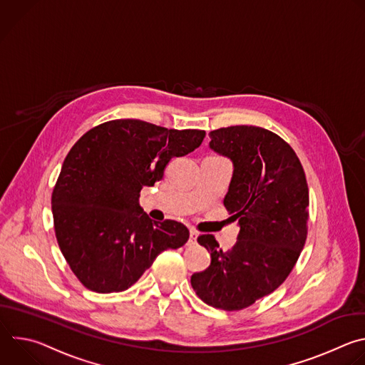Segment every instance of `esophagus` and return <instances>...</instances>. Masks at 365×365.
<instances>
[{
  "instance_id": "34e87169",
  "label": "esophagus",
  "mask_w": 365,
  "mask_h": 365,
  "mask_svg": "<svg viewBox=\"0 0 365 365\" xmlns=\"http://www.w3.org/2000/svg\"><path fill=\"white\" fill-rule=\"evenodd\" d=\"M196 240H197V232H196L195 230H190V232H189V240H187V245H189V247L195 245V244H196Z\"/></svg>"
}]
</instances>
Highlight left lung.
Returning <instances> with one entry per match:
<instances>
[{
  "label": "left lung",
  "mask_w": 365,
  "mask_h": 365,
  "mask_svg": "<svg viewBox=\"0 0 365 365\" xmlns=\"http://www.w3.org/2000/svg\"><path fill=\"white\" fill-rule=\"evenodd\" d=\"M210 137V148L232 163L224 205L240 232L227 252L214 235L197 238L211 264L190 283L206 304L240 310L274 292L296 264L307 234L309 189L296 153L277 134L234 125Z\"/></svg>",
  "instance_id": "left-lung-1"
}]
</instances>
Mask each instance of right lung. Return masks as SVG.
<instances>
[{
	"mask_svg": "<svg viewBox=\"0 0 365 365\" xmlns=\"http://www.w3.org/2000/svg\"><path fill=\"white\" fill-rule=\"evenodd\" d=\"M202 130L140 120L103 123L71 148L51 195L56 238L81 283L96 293L131 287L160 252L189 240L176 221H151L140 190L163 179L173 158L197 148Z\"/></svg>",
	"mask_w": 365,
	"mask_h": 365,
	"instance_id": "obj_1",
	"label": "right lung"
}]
</instances>
